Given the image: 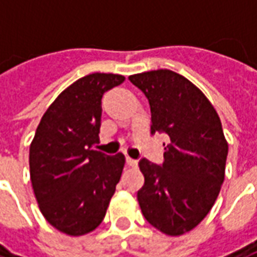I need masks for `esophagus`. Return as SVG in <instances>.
I'll return each mask as SVG.
<instances>
[{
	"instance_id": "34e87169",
	"label": "esophagus",
	"mask_w": 257,
	"mask_h": 257,
	"mask_svg": "<svg viewBox=\"0 0 257 257\" xmlns=\"http://www.w3.org/2000/svg\"><path fill=\"white\" fill-rule=\"evenodd\" d=\"M125 164H127L128 166H132V168H136V166H137V161L127 157V158H125Z\"/></svg>"
}]
</instances>
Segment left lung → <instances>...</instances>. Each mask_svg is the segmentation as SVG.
Segmentation results:
<instances>
[{"label":"left lung","mask_w":257,"mask_h":257,"mask_svg":"<svg viewBox=\"0 0 257 257\" xmlns=\"http://www.w3.org/2000/svg\"><path fill=\"white\" fill-rule=\"evenodd\" d=\"M128 79L150 100L151 132L169 137L164 165L139 162L140 208L158 231L179 236L204 220L220 194L228 155L221 120L206 95L178 72L157 70Z\"/></svg>","instance_id":"left-lung-1"}]
</instances>
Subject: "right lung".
<instances>
[{
	"instance_id": "1",
	"label": "right lung",
	"mask_w": 257,
	"mask_h": 257,
	"mask_svg": "<svg viewBox=\"0 0 257 257\" xmlns=\"http://www.w3.org/2000/svg\"><path fill=\"white\" fill-rule=\"evenodd\" d=\"M118 74H89L54 99L29 148L31 182L39 208L57 231L81 236L96 229L120 180L124 157L92 150L99 141L100 99L123 84Z\"/></svg>"
}]
</instances>
